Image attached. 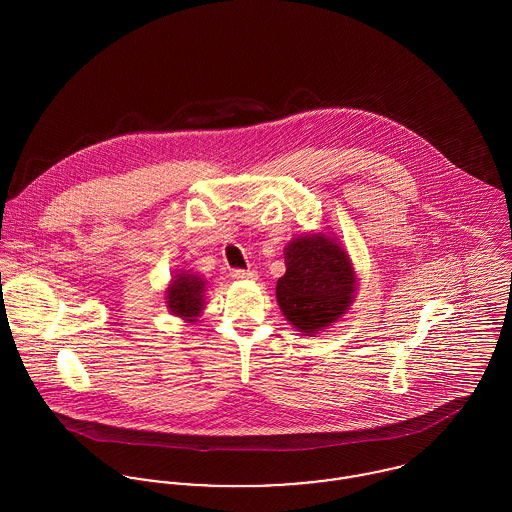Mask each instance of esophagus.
I'll return each instance as SVG.
<instances>
[{
  "label": "esophagus",
  "instance_id": "esophagus-1",
  "mask_svg": "<svg viewBox=\"0 0 512 512\" xmlns=\"http://www.w3.org/2000/svg\"><path fill=\"white\" fill-rule=\"evenodd\" d=\"M234 280H256L258 274L254 270H232Z\"/></svg>",
  "mask_w": 512,
  "mask_h": 512
}]
</instances>
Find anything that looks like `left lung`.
<instances>
[{
	"mask_svg": "<svg viewBox=\"0 0 512 512\" xmlns=\"http://www.w3.org/2000/svg\"><path fill=\"white\" fill-rule=\"evenodd\" d=\"M286 274L276 297L286 319L301 333H317L335 323L357 290V274L347 250L331 236L303 234L286 246Z\"/></svg>",
	"mask_w": 512,
	"mask_h": 512,
	"instance_id": "obj_1",
	"label": "left lung"
}]
</instances>
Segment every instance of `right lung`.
Returning a JSON list of instances; mask_svg holds the SVG:
<instances>
[{"mask_svg": "<svg viewBox=\"0 0 512 512\" xmlns=\"http://www.w3.org/2000/svg\"><path fill=\"white\" fill-rule=\"evenodd\" d=\"M205 288L207 282L193 272L175 274L169 288L165 290L167 309L189 323L197 321L205 309Z\"/></svg>", "mask_w": 512, "mask_h": 512, "instance_id": "add662e5", "label": "right lung"}]
</instances>
